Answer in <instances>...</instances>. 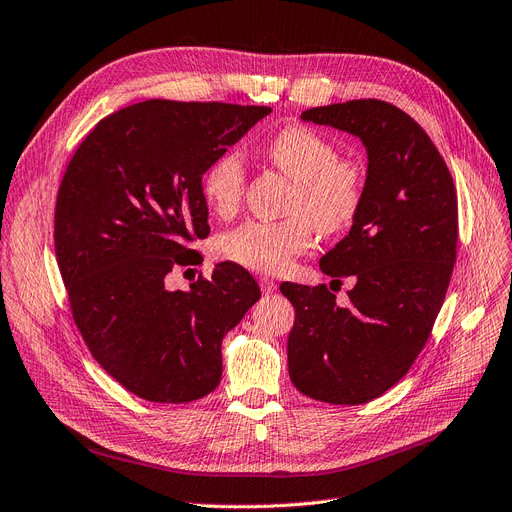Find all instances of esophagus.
Here are the masks:
<instances>
[{"label": "esophagus", "instance_id": "obj_1", "mask_svg": "<svg viewBox=\"0 0 512 512\" xmlns=\"http://www.w3.org/2000/svg\"><path fill=\"white\" fill-rule=\"evenodd\" d=\"M259 286L263 295H272L276 291V282L272 278H259Z\"/></svg>", "mask_w": 512, "mask_h": 512}]
</instances>
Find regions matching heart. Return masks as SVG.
<instances>
[{"label": "heart", "instance_id": "heart-1", "mask_svg": "<svg viewBox=\"0 0 512 512\" xmlns=\"http://www.w3.org/2000/svg\"><path fill=\"white\" fill-rule=\"evenodd\" d=\"M274 167L295 182L282 221H244L221 234L215 253L240 268L261 274H280L305 253L320 234H337L358 217L364 194V167L337 157L335 144L305 125H286L263 148ZM207 207L219 215H232L242 201L244 163L240 152L226 150L207 165L201 177Z\"/></svg>", "mask_w": 512, "mask_h": 512}]
</instances>
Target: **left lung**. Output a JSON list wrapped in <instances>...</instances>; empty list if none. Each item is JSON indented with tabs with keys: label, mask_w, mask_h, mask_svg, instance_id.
<instances>
[{
	"label": "left lung",
	"mask_w": 512,
	"mask_h": 512,
	"mask_svg": "<svg viewBox=\"0 0 512 512\" xmlns=\"http://www.w3.org/2000/svg\"><path fill=\"white\" fill-rule=\"evenodd\" d=\"M301 119L360 138L368 169L349 234L320 259L326 276L355 278L349 305L326 284H280L295 307L288 374L311 399L358 406L402 379L431 335L456 263L458 198L427 131L397 106L349 100Z\"/></svg>",
	"instance_id": "obj_1"
}]
</instances>
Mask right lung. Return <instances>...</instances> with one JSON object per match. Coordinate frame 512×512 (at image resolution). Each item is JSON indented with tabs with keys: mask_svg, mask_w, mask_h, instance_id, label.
Returning a JSON list of instances; mask_svg holds the SVG:
<instances>
[{
	"mask_svg": "<svg viewBox=\"0 0 512 512\" xmlns=\"http://www.w3.org/2000/svg\"><path fill=\"white\" fill-rule=\"evenodd\" d=\"M270 106L146 100L102 119L66 167L54 244L73 320L96 362L148 402L186 404L221 379V341L261 293L236 263L169 291L209 236L207 165Z\"/></svg>",
	"mask_w": 512,
	"mask_h": 512,
	"instance_id": "right-lung-1",
	"label": "right lung"
}]
</instances>
